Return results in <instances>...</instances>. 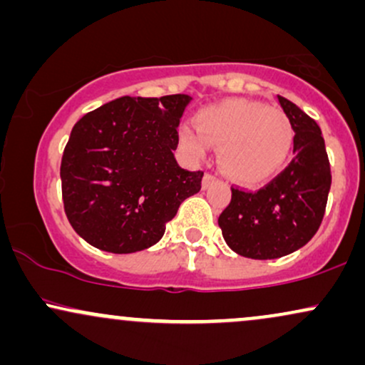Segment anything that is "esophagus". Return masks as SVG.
Listing matches in <instances>:
<instances>
[{
  "mask_svg": "<svg viewBox=\"0 0 365 365\" xmlns=\"http://www.w3.org/2000/svg\"><path fill=\"white\" fill-rule=\"evenodd\" d=\"M215 182H216V178L212 177L211 173H206V175H204V178H202V188L206 190V188L211 187Z\"/></svg>",
  "mask_w": 365,
  "mask_h": 365,
  "instance_id": "1",
  "label": "esophagus"
}]
</instances>
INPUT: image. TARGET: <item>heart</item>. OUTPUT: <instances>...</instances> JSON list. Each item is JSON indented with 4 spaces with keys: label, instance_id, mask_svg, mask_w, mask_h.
<instances>
[{
    "label": "heart",
    "instance_id": "obj_1",
    "mask_svg": "<svg viewBox=\"0 0 365 365\" xmlns=\"http://www.w3.org/2000/svg\"><path fill=\"white\" fill-rule=\"evenodd\" d=\"M293 127L278 108H266L247 99L202 108L195 115V127L182 125L178 140L195 161L220 145L221 170L244 185H254L274 177L287 163L293 145Z\"/></svg>",
    "mask_w": 365,
    "mask_h": 365
}]
</instances>
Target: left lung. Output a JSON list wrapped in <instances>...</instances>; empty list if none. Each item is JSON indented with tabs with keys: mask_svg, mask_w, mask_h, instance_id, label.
<instances>
[{
	"mask_svg": "<svg viewBox=\"0 0 365 365\" xmlns=\"http://www.w3.org/2000/svg\"><path fill=\"white\" fill-rule=\"evenodd\" d=\"M278 103L295 132V158L261 190L232 188V202L217 217L230 249L261 261L295 252L316 235L331 187L321 128L297 104L282 96Z\"/></svg>",
	"mask_w": 365,
	"mask_h": 365,
	"instance_id": "8db88e82",
	"label": "left lung"
}]
</instances>
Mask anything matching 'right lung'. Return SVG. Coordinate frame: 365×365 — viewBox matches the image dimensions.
<instances>
[{
	"mask_svg": "<svg viewBox=\"0 0 365 365\" xmlns=\"http://www.w3.org/2000/svg\"><path fill=\"white\" fill-rule=\"evenodd\" d=\"M190 96L123 98L75 123L61 159L70 225L104 252L132 254L165 235L180 204L200 190L202 171H187L173 150Z\"/></svg>",
	"mask_w": 365,
	"mask_h": 365,
	"instance_id": "right-lung-1",
	"label": "right lung"
}]
</instances>
